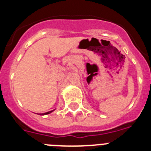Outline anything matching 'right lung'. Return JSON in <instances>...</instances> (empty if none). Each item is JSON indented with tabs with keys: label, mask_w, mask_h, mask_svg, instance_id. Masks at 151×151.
<instances>
[{
	"label": "right lung",
	"mask_w": 151,
	"mask_h": 151,
	"mask_svg": "<svg viewBox=\"0 0 151 151\" xmlns=\"http://www.w3.org/2000/svg\"><path fill=\"white\" fill-rule=\"evenodd\" d=\"M53 111H54V110H51V111H49V112H47V113H42V114H41V115H45V114H49V113H51V112H53Z\"/></svg>",
	"instance_id": "right-lung-1"
}]
</instances>
